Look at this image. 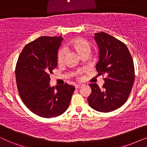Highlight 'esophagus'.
<instances>
[{
	"label": "esophagus",
	"instance_id": "obj_1",
	"mask_svg": "<svg viewBox=\"0 0 147 147\" xmlns=\"http://www.w3.org/2000/svg\"><path fill=\"white\" fill-rule=\"evenodd\" d=\"M82 86H83L82 84H76V85L75 86V87H76V88H77L78 89V88H80V87H82Z\"/></svg>",
	"mask_w": 147,
	"mask_h": 147
}]
</instances>
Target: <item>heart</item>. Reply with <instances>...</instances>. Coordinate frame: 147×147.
<instances>
[{"mask_svg": "<svg viewBox=\"0 0 147 147\" xmlns=\"http://www.w3.org/2000/svg\"><path fill=\"white\" fill-rule=\"evenodd\" d=\"M66 48H71L75 51L78 55L82 56L84 54H90L91 51V45L89 41L83 39V38H76L69 42L66 45ZM65 56V51L64 49H61L57 53V61L59 63H62L64 61ZM81 73V71H78L76 73V76H78Z\"/></svg>", "mask_w": 147, "mask_h": 147, "instance_id": "1", "label": "heart"}]
</instances>
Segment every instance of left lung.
Returning <instances> with one entry per match:
<instances>
[{"label": "left lung", "mask_w": 147, "mask_h": 147, "mask_svg": "<svg viewBox=\"0 0 147 147\" xmlns=\"http://www.w3.org/2000/svg\"><path fill=\"white\" fill-rule=\"evenodd\" d=\"M99 48L96 70L106 75L102 89L90 84L92 93L88 96L90 106L96 111L109 112L120 108L129 96L134 82L133 59L126 45L109 34H94Z\"/></svg>", "instance_id": "left-lung-1"}]
</instances>
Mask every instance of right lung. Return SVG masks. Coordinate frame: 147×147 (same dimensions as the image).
I'll use <instances>...</instances> for the list:
<instances>
[{"label":"right lung","mask_w":147,"mask_h":147,"mask_svg":"<svg viewBox=\"0 0 147 147\" xmlns=\"http://www.w3.org/2000/svg\"><path fill=\"white\" fill-rule=\"evenodd\" d=\"M63 40L44 36L27 44L15 68L17 86L25 105L43 118L57 117L69 106L75 87L65 84L51 87L50 74L57 65V52Z\"/></svg>","instance_id":"obj_1"}]
</instances>
